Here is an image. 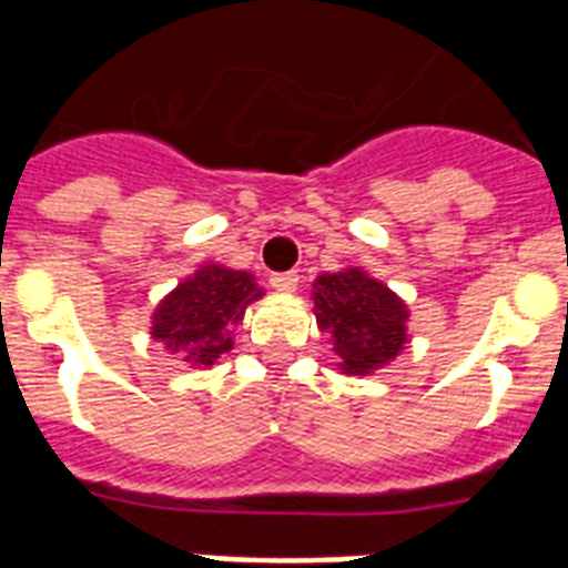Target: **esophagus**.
Instances as JSON below:
<instances>
[{"instance_id":"34e87169","label":"esophagus","mask_w":568,"mask_h":568,"mask_svg":"<svg viewBox=\"0 0 568 568\" xmlns=\"http://www.w3.org/2000/svg\"><path fill=\"white\" fill-rule=\"evenodd\" d=\"M270 287H273L275 293H295V290H298V275H295V273H275L273 278H270Z\"/></svg>"}]
</instances>
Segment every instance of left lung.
I'll return each instance as SVG.
<instances>
[{
    "label": "left lung",
    "mask_w": 568,
    "mask_h": 568,
    "mask_svg": "<svg viewBox=\"0 0 568 568\" xmlns=\"http://www.w3.org/2000/svg\"><path fill=\"white\" fill-rule=\"evenodd\" d=\"M313 313L329 333L338 369L366 378L393 364L409 344V307L364 267H344L313 281Z\"/></svg>",
    "instance_id": "1"
}]
</instances>
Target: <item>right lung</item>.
<instances>
[{
	"label": "right lung",
	"instance_id": "add662e5",
	"mask_svg": "<svg viewBox=\"0 0 568 568\" xmlns=\"http://www.w3.org/2000/svg\"><path fill=\"white\" fill-rule=\"evenodd\" d=\"M264 295L247 270L202 264L155 304L150 335L193 369H210L233 349V333Z\"/></svg>",
	"mask_w": 568,
	"mask_h": 568
}]
</instances>
